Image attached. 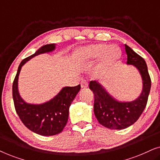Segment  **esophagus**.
Here are the masks:
<instances>
[{"instance_id": "obj_1", "label": "esophagus", "mask_w": 160, "mask_h": 160, "mask_svg": "<svg viewBox=\"0 0 160 160\" xmlns=\"http://www.w3.org/2000/svg\"><path fill=\"white\" fill-rule=\"evenodd\" d=\"M88 82L87 80H84L81 82V87H82V88H87L88 87Z\"/></svg>"}]
</instances>
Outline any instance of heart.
Returning a JSON list of instances; mask_svg holds the SVG:
<instances>
[{
	"mask_svg": "<svg viewBox=\"0 0 160 160\" xmlns=\"http://www.w3.org/2000/svg\"><path fill=\"white\" fill-rule=\"evenodd\" d=\"M121 56V51L117 46H107L104 43H95L81 48L76 52V59L83 62L100 58V68L108 69L114 65Z\"/></svg>",
	"mask_w": 160,
	"mask_h": 160,
	"instance_id": "obj_1",
	"label": "heart"
}]
</instances>
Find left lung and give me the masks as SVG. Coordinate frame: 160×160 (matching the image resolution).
I'll return each instance as SVG.
<instances>
[{
	"instance_id": "1",
	"label": "left lung",
	"mask_w": 160,
	"mask_h": 160,
	"mask_svg": "<svg viewBox=\"0 0 160 160\" xmlns=\"http://www.w3.org/2000/svg\"><path fill=\"white\" fill-rule=\"evenodd\" d=\"M128 55L127 64L138 70L143 81V89L138 98L130 102H121L113 98L106 89L96 81L89 82V89L95 96L94 113L98 121L105 128L122 130L138 119L145 109L151 89V78L146 61L136 52L124 45Z\"/></svg>"
}]
</instances>
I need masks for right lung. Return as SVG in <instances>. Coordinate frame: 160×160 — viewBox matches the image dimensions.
<instances>
[{"label":"right lung","instance_id":"obj_1","mask_svg":"<svg viewBox=\"0 0 160 160\" xmlns=\"http://www.w3.org/2000/svg\"><path fill=\"white\" fill-rule=\"evenodd\" d=\"M55 43L41 47L31 56L24 59L19 65L17 75L13 82L12 95L15 110L19 119L32 132L49 136L59 134L66 125L69 108L81 89V85L65 87L54 98L42 104L28 103L20 97L18 91V78L22 67L28 60L40 54L52 52Z\"/></svg>","mask_w":160,"mask_h":160}]
</instances>
